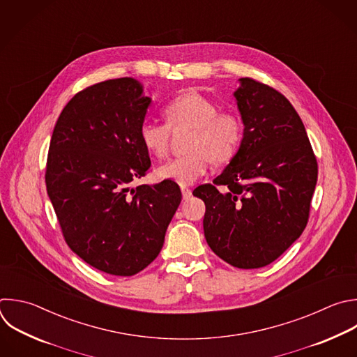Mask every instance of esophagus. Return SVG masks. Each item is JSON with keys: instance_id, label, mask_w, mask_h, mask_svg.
Segmentation results:
<instances>
[{"instance_id": "1", "label": "esophagus", "mask_w": 357, "mask_h": 357, "mask_svg": "<svg viewBox=\"0 0 357 357\" xmlns=\"http://www.w3.org/2000/svg\"><path fill=\"white\" fill-rule=\"evenodd\" d=\"M181 192H182V196H183V200H188L190 196H192V190L186 186H182L181 188Z\"/></svg>"}]
</instances>
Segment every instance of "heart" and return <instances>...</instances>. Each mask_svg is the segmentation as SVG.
I'll use <instances>...</instances> for the list:
<instances>
[{"instance_id":"b5f03b06","label":"heart","mask_w":357,"mask_h":357,"mask_svg":"<svg viewBox=\"0 0 357 357\" xmlns=\"http://www.w3.org/2000/svg\"><path fill=\"white\" fill-rule=\"evenodd\" d=\"M167 125L146 121L140 126V142L157 158L169 149V128H192L186 143L189 153L169 160L157 169L162 179L182 186L202 178L213 162L224 164L234 158L243 140V122L232 112H218V105L199 92H186L169 102L164 110Z\"/></svg>"}]
</instances>
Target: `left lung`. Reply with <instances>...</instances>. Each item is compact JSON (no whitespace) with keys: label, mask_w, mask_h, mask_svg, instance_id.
I'll use <instances>...</instances> for the list:
<instances>
[{"label":"left lung","mask_w":357,"mask_h":357,"mask_svg":"<svg viewBox=\"0 0 357 357\" xmlns=\"http://www.w3.org/2000/svg\"><path fill=\"white\" fill-rule=\"evenodd\" d=\"M234 96L244 123L240 149L214 185H200L193 195L206 204L203 229L211 251L235 268L258 269L278 259L304 231L318 165L284 95L240 78Z\"/></svg>","instance_id":"1"}]
</instances>
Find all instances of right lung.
I'll return each mask as SVG.
<instances>
[{
  "label": "right lung",
  "instance_id": "right-lung-1",
  "mask_svg": "<svg viewBox=\"0 0 357 357\" xmlns=\"http://www.w3.org/2000/svg\"><path fill=\"white\" fill-rule=\"evenodd\" d=\"M150 103L132 77L91 85L64 106L50 140L46 188L64 240L114 276H133L158 257L182 199L168 179L129 186L151 165L140 142Z\"/></svg>",
  "mask_w": 357,
  "mask_h": 357
}]
</instances>
